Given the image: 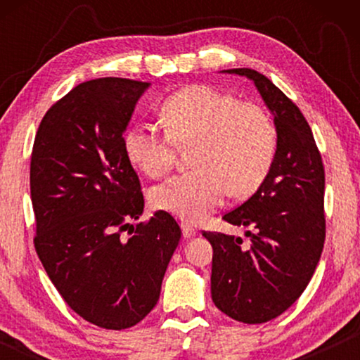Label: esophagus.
<instances>
[{"label": "esophagus", "mask_w": 360, "mask_h": 360, "mask_svg": "<svg viewBox=\"0 0 360 360\" xmlns=\"http://www.w3.org/2000/svg\"><path fill=\"white\" fill-rule=\"evenodd\" d=\"M181 233H184V238L188 239L198 234V231H196L190 223H181Z\"/></svg>", "instance_id": "obj_1"}]
</instances>
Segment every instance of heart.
Masks as SVG:
<instances>
[{"label":"heart","mask_w":360,"mask_h":360,"mask_svg":"<svg viewBox=\"0 0 360 360\" xmlns=\"http://www.w3.org/2000/svg\"><path fill=\"white\" fill-rule=\"evenodd\" d=\"M160 116L165 132L139 124L122 136L126 159L150 179L169 174L176 147L195 146V170L150 191L157 210L201 221L223 203L228 191L243 198L262 185L277 152V129L264 108L218 88L191 85L167 98Z\"/></svg>","instance_id":"obj_1"}]
</instances>
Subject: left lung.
Masks as SVG:
<instances>
[{
    "label": "left lung",
    "mask_w": 360,
    "mask_h": 360,
    "mask_svg": "<svg viewBox=\"0 0 360 360\" xmlns=\"http://www.w3.org/2000/svg\"><path fill=\"white\" fill-rule=\"evenodd\" d=\"M224 72L254 82L277 129V152L262 185L223 216L229 224L249 228V244L203 231L213 248L214 304L236 321L259 324L297 302L321 257L326 236L324 167L308 121L280 88L252 68Z\"/></svg>",
    "instance_id": "8db88e82"
}]
</instances>
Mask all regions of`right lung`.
Masks as SVG:
<instances>
[{"instance_id":"1","label":"right lung","mask_w":360,"mask_h":360,"mask_svg":"<svg viewBox=\"0 0 360 360\" xmlns=\"http://www.w3.org/2000/svg\"><path fill=\"white\" fill-rule=\"evenodd\" d=\"M147 88L116 77L80 83L49 108L31 155L39 259L73 311L116 331L142 321L159 302L181 236L165 211L131 224L144 196L122 134Z\"/></svg>"}]
</instances>
